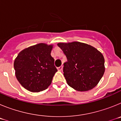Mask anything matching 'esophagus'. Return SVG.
Instances as JSON below:
<instances>
[{"mask_svg":"<svg viewBox=\"0 0 121 121\" xmlns=\"http://www.w3.org/2000/svg\"><path fill=\"white\" fill-rule=\"evenodd\" d=\"M57 69L58 71H62V70H63V66H60V67H57Z\"/></svg>","mask_w":121,"mask_h":121,"instance_id":"34e87169","label":"esophagus"}]
</instances>
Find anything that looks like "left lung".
<instances>
[{
  "label": "left lung",
  "instance_id": "1",
  "mask_svg": "<svg viewBox=\"0 0 121 121\" xmlns=\"http://www.w3.org/2000/svg\"><path fill=\"white\" fill-rule=\"evenodd\" d=\"M67 58L64 75L75 90L86 91L96 86L105 72L104 56L96 48L79 42L57 43Z\"/></svg>",
  "mask_w": 121,
  "mask_h": 121
}]
</instances>
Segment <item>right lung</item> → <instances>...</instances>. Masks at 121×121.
<instances>
[{
    "mask_svg": "<svg viewBox=\"0 0 121 121\" xmlns=\"http://www.w3.org/2000/svg\"><path fill=\"white\" fill-rule=\"evenodd\" d=\"M53 45L40 43L23 49L14 62L17 79L31 92H39L50 86L57 70L51 56Z\"/></svg>",
    "mask_w": 121,
    "mask_h": 121,
    "instance_id": "right-lung-1",
    "label": "right lung"
}]
</instances>
